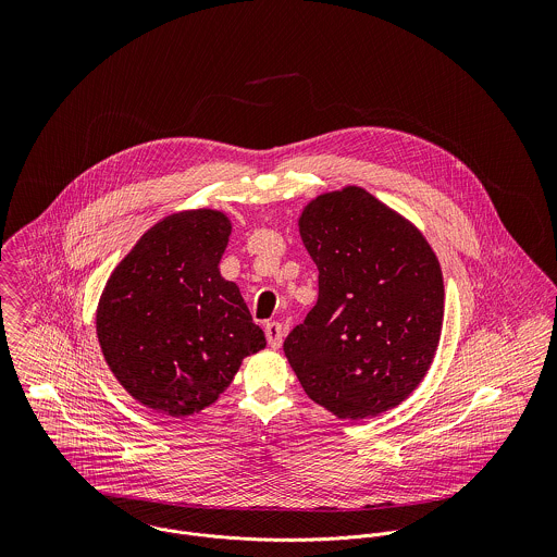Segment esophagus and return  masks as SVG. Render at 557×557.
<instances>
[{"label": "esophagus", "mask_w": 557, "mask_h": 557, "mask_svg": "<svg viewBox=\"0 0 557 557\" xmlns=\"http://www.w3.org/2000/svg\"><path fill=\"white\" fill-rule=\"evenodd\" d=\"M283 336H285V330L278 321H268L265 323V338H268V345L272 349H278L281 343H283Z\"/></svg>", "instance_id": "obj_1"}]
</instances>
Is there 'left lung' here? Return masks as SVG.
<instances>
[{
  "mask_svg": "<svg viewBox=\"0 0 557 557\" xmlns=\"http://www.w3.org/2000/svg\"><path fill=\"white\" fill-rule=\"evenodd\" d=\"M298 227L318 265L319 298L283 343L294 373L343 420L397 407L440 345L444 281L433 248L360 186L319 195Z\"/></svg>",
  "mask_w": 557,
  "mask_h": 557,
  "instance_id": "obj_1",
  "label": "left lung"
}]
</instances>
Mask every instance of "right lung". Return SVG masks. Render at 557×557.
I'll return each mask as SVG.
<instances>
[{
  "instance_id": "1",
  "label": "right lung",
  "mask_w": 557,
  "mask_h": 557,
  "mask_svg": "<svg viewBox=\"0 0 557 557\" xmlns=\"http://www.w3.org/2000/svg\"><path fill=\"white\" fill-rule=\"evenodd\" d=\"M232 236L210 208L164 216L111 272L96 311L102 356L141 405L184 418L212 405L246 356L265 347L219 263Z\"/></svg>"
}]
</instances>
